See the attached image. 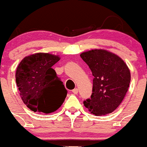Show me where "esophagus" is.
Returning a JSON list of instances; mask_svg holds the SVG:
<instances>
[{
	"instance_id": "esophagus-1",
	"label": "esophagus",
	"mask_w": 147,
	"mask_h": 147,
	"mask_svg": "<svg viewBox=\"0 0 147 147\" xmlns=\"http://www.w3.org/2000/svg\"><path fill=\"white\" fill-rule=\"evenodd\" d=\"M78 92H79V90H78V88H75L74 90H72V93L75 94H77Z\"/></svg>"
}]
</instances>
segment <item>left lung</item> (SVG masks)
<instances>
[{
  "instance_id": "8db88e82",
  "label": "left lung",
  "mask_w": 147,
  "mask_h": 147,
  "mask_svg": "<svg viewBox=\"0 0 147 147\" xmlns=\"http://www.w3.org/2000/svg\"><path fill=\"white\" fill-rule=\"evenodd\" d=\"M80 57L94 76L92 94L83 104L97 116L111 113L127 92L131 81L128 67L118 56L103 49L85 52Z\"/></svg>"
}]
</instances>
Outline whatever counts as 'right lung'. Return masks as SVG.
Listing matches in <instances>:
<instances>
[{
	"label": "right lung",
	"instance_id": "obj_1",
	"mask_svg": "<svg viewBox=\"0 0 147 147\" xmlns=\"http://www.w3.org/2000/svg\"><path fill=\"white\" fill-rule=\"evenodd\" d=\"M60 60L49 53H35L18 65L16 81L21 98L30 110L50 113L60 108L67 90L52 67Z\"/></svg>",
	"mask_w": 147,
	"mask_h": 147
}]
</instances>
